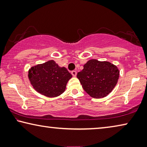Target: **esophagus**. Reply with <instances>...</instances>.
<instances>
[{
	"label": "esophagus",
	"mask_w": 147,
	"mask_h": 147,
	"mask_svg": "<svg viewBox=\"0 0 147 147\" xmlns=\"http://www.w3.org/2000/svg\"><path fill=\"white\" fill-rule=\"evenodd\" d=\"M71 74L73 76H76V71H73L71 72Z\"/></svg>",
	"instance_id": "34e87169"
}]
</instances>
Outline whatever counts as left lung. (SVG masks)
<instances>
[{
  "instance_id": "1",
  "label": "left lung",
  "mask_w": 147,
  "mask_h": 147,
  "mask_svg": "<svg viewBox=\"0 0 147 147\" xmlns=\"http://www.w3.org/2000/svg\"><path fill=\"white\" fill-rule=\"evenodd\" d=\"M119 76V71L115 65L108 61L91 59L78 72L76 77L88 94L94 98H101L112 91Z\"/></svg>"
}]
</instances>
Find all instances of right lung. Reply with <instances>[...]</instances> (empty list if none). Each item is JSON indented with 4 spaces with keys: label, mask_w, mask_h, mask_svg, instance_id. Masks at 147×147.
Wrapping results in <instances>:
<instances>
[{
    "label": "right lung",
    "mask_w": 147,
    "mask_h": 147,
    "mask_svg": "<svg viewBox=\"0 0 147 147\" xmlns=\"http://www.w3.org/2000/svg\"><path fill=\"white\" fill-rule=\"evenodd\" d=\"M31 84L37 92L47 97H57L63 93L72 74L65 67H60L53 60L32 67L28 73Z\"/></svg>",
    "instance_id": "1"
}]
</instances>
